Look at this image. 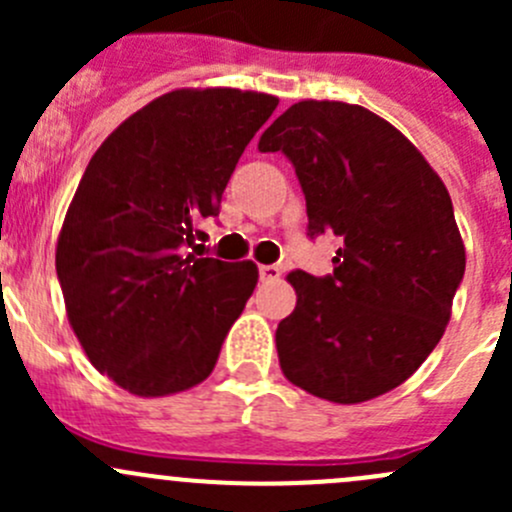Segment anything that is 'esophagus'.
<instances>
[{"label": "esophagus", "instance_id": "esophagus-1", "mask_svg": "<svg viewBox=\"0 0 512 512\" xmlns=\"http://www.w3.org/2000/svg\"><path fill=\"white\" fill-rule=\"evenodd\" d=\"M282 270L277 265H260V280L262 282H275L280 280Z\"/></svg>", "mask_w": 512, "mask_h": 512}]
</instances>
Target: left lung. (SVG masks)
<instances>
[{"label":"left lung","instance_id":"8db88e82","mask_svg":"<svg viewBox=\"0 0 512 512\" xmlns=\"http://www.w3.org/2000/svg\"><path fill=\"white\" fill-rule=\"evenodd\" d=\"M257 148L292 160L309 237L342 240L332 275H287L297 307L275 334L282 374L332 404L396 389L441 342L466 272L446 185L399 128L344 101L294 103Z\"/></svg>","mask_w":512,"mask_h":512}]
</instances>
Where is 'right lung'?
<instances>
[{
	"label": "right lung",
	"mask_w": 512,
	"mask_h": 512,
	"mask_svg": "<svg viewBox=\"0 0 512 512\" xmlns=\"http://www.w3.org/2000/svg\"><path fill=\"white\" fill-rule=\"evenodd\" d=\"M280 98L175 89L128 116L76 188L56 242L66 317L91 364L136 396L210 376L257 285L252 260L195 257L237 160Z\"/></svg>",
	"instance_id": "add662e5"
}]
</instances>
